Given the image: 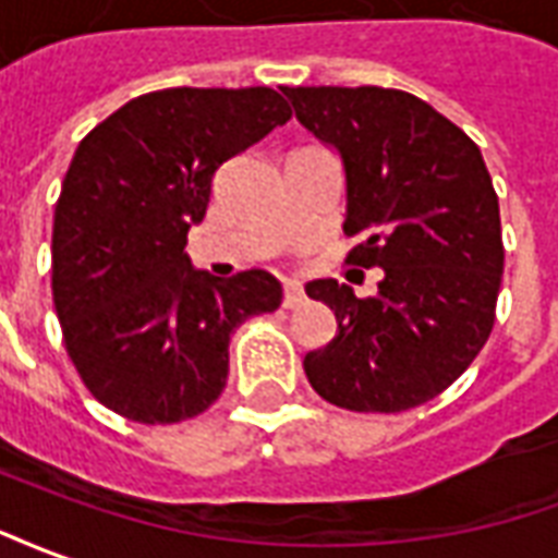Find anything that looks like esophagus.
Here are the masks:
<instances>
[{
    "label": "esophagus",
    "mask_w": 558,
    "mask_h": 558,
    "mask_svg": "<svg viewBox=\"0 0 558 558\" xmlns=\"http://www.w3.org/2000/svg\"><path fill=\"white\" fill-rule=\"evenodd\" d=\"M306 303V291H303V284L300 282H284L282 291V306L284 308H296Z\"/></svg>",
    "instance_id": "34e87169"
}]
</instances>
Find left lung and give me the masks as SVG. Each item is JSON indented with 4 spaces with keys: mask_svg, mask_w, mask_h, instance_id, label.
I'll return each mask as SVG.
<instances>
[{
    "mask_svg": "<svg viewBox=\"0 0 558 558\" xmlns=\"http://www.w3.org/2000/svg\"><path fill=\"white\" fill-rule=\"evenodd\" d=\"M296 121L339 154L353 267L377 294L315 279L336 339L303 360L312 389L356 413L418 408L461 377L494 329L502 282L499 198L482 150L425 100L396 88H288Z\"/></svg>",
    "mask_w": 558,
    "mask_h": 558,
    "instance_id": "8db88e82",
    "label": "left lung"
}]
</instances>
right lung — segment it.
<instances>
[{"instance_id":"1","label":"right lung","mask_w":558,"mask_h":558,"mask_svg":"<svg viewBox=\"0 0 558 558\" xmlns=\"http://www.w3.org/2000/svg\"><path fill=\"white\" fill-rule=\"evenodd\" d=\"M288 118L264 85L162 88L80 142L52 217V303L83 384L118 416L205 413L229 380L234 327L282 303L274 274L219 279L184 246L214 172Z\"/></svg>"}]
</instances>
